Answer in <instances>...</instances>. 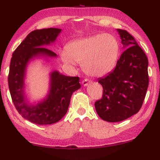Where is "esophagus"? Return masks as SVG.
Instances as JSON below:
<instances>
[{
  "label": "esophagus",
  "mask_w": 160,
  "mask_h": 160,
  "mask_svg": "<svg viewBox=\"0 0 160 160\" xmlns=\"http://www.w3.org/2000/svg\"><path fill=\"white\" fill-rule=\"evenodd\" d=\"M90 82H91V81H90V80H88V79H85V80H82V85H83L84 86H88V84H90Z\"/></svg>",
  "instance_id": "34e87169"
}]
</instances>
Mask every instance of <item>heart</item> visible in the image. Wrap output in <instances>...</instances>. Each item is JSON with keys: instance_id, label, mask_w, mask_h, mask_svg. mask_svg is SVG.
I'll use <instances>...</instances> for the list:
<instances>
[{"instance_id": "1", "label": "heart", "mask_w": 160, "mask_h": 160, "mask_svg": "<svg viewBox=\"0 0 160 160\" xmlns=\"http://www.w3.org/2000/svg\"><path fill=\"white\" fill-rule=\"evenodd\" d=\"M119 44L110 34H99L74 40L68 45L67 51H62L61 59L70 66L75 61L82 62L87 74L102 77L114 68L119 55Z\"/></svg>"}]
</instances>
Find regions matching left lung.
<instances>
[{
    "label": "left lung",
    "instance_id": "left-lung-1",
    "mask_svg": "<svg viewBox=\"0 0 160 160\" xmlns=\"http://www.w3.org/2000/svg\"><path fill=\"white\" fill-rule=\"evenodd\" d=\"M123 48L115 69L98 79L103 96L94 103L97 114L108 122H118L139 112L149 83L148 60L132 35L116 29Z\"/></svg>",
    "mask_w": 160,
    "mask_h": 160
}]
</instances>
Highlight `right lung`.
Listing matches in <instances>:
<instances>
[{
  "instance_id": "1",
  "label": "right lung",
  "mask_w": 160,
  "mask_h": 160,
  "mask_svg": "<svg viewBox=\"0 0 160 160\" xmlns=\"http://www.w3.org/2000/svg\"><path fill=\"white\" fill-rule=\"evenodd\" d=\"M61 29H37L29 33L12 53L8 75V86L13 104L24 118L39 125L58 122L66 114L72 93L80 88L78 77L50 73V86L47 97L34 104L28 102L25 92L27 67L36 58H56L57 55L46 46L56 41Z\"/></svg>"
}]
</instances>
